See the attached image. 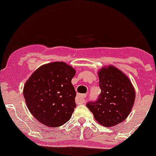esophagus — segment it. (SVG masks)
Returning <instances> with one entry per match:
<instances>
[{
    "mask_svg": "<svg viewBox=\"0 0 156 156\" xmlns=\"http://www.w3.org/2000/svg\"><path fill=\"white\" fill-rule=\"evenodd\" d=\"M86 98H87L86 94H78V96H77V99L81 103H83L85 101Z\"/></svg>",
    "mask_w": 156,
    "mask_h": 156,
    "instance_id": "1",
    "label": "esophagus"
}]
</instances>
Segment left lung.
Wrapping results in <instances>:
<instances>
[{"instance_id":"obj_1","label":"left lung","mask_w":156,"mask_h":156,"mask_svg":"<svg viewBox=\"0 0 156 156\" xmlns=\"http://www.w3.org/2000/svg\"><path fill=\"white\" fill-rule=\"evenodd\" d=\"M101 93L95 102L87 107L94 118L104 127H113L125 121L133 108L135 90L131 80L114 66H104L98 70Z\"/></svg>"}]
</instances>
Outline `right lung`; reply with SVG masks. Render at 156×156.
Wrapping results in <instances>:
<instances>
[{"instance_id":"add662e5","label":"right lung","mask_w":156,"mask_h":156,"mask_svg":"<svg viewBox=\"0 0 156 156\" xmlns=\"http://www.w3.org/2000/svg\"><path fill=\"white\" fill-rule=\"evenodd\" d=\"M73 67L53 62L38 67L25 83L23 95L28 109L40 123L55 128L70 119L76 107V95L71 80Z\"/></svg>"}]
</instances>
